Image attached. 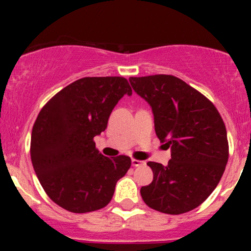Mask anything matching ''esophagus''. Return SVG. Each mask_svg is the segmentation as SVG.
<instances>
[{
  "mask_svg": "<svg viewBox=\"0 0 251 251\" xmlns=\"http://www.w3.org/2000/svg\"><path fill=\"white\" fill-rule=\"evenodd\" d=\"M132 166H135V168H137V166H141V165H144V161L142 160H136V159H132Z\"/></svg>",
  "mask_w": 251,
  "mask_h": 251,
  "instance_id": "1",
  "label": "esophagus"
}]
</instances>
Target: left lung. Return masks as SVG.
<instances>
[{
    "label": "left lung",
    "mask_w": 251,
    "mask_h": 251,
    "mask_svg": "<svg viewBox=\"0 0 251 251\" xmlns=\"http://www.w3.org/2000/svg\"><path fill=\"white\" fill-rule=\"evenodd\" d=\"M154 115L155 133L171 149L168 165L148 161L153 181L141 188L144 203L164 214L179 215L199 206L219 184L228 142L224 120L201 92L173 75L128 78Z\"/></svg>",
    "instance_id": "1"
}]
</instances>
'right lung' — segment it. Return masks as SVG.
Segmentation results:
<instances>
[{
  "label": "right lung",
  "mask_w": 251,
  "mask_h": 251,
  "mask_svg": "<svg viewBox=\"0 0 251 251\" xmlns=\"http://www.w3.org/2000/svg\"><path fill=\"white\" fill-rule=\"evenodd\" d=\"M125 95H132L126 78L83 77L40 111L31 133L32 166L48 197L63 209L76 214L102 209L130 169L128 156H104L93 141Z\"/></svg>",
  "instance_id": "right-lung-1"
}]
</instances>
